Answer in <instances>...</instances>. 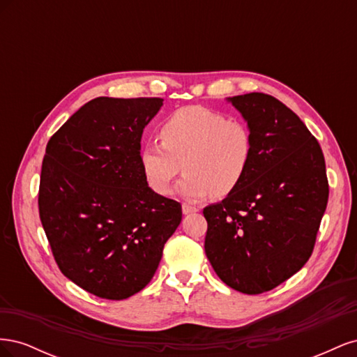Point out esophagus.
<instances>
[{"label":"esophagus","mask_w":357,"mask_h":357,"mask_svg":"<svg viewBox=\"0 0 357 357\" xmlns=\"http://www.w3.org/2000/svg\"><path fill=\"white\" fill-rule=\"evenodd\" d=\"M181 208H183V213H185V214H190V213L199 211V208L197 207V205H192V204H188V202L183 204Z\"/></svg>","instance_id":"obj_1"}]
</instances>
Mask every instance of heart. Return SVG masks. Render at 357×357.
<instances>
[{
  "instance_id": "heart-1",
  "label": "heart",
  "mask_w": 357,
  "mask_h": 357,
  "mask_svg": "<svg viewBox=\"0 0 357 357\" xmlns=\"http://www.w3.org/2000/svg\"><path fill=\"white\" fill-rule=\"evenodd\" d=\"M159 138L139 150L143 174L159 195H167L185 168L178 185L183 197L225 198L241 185L255 158L250 126L202 105L172 112L160 123Z\"/></svg>"
}]
</instances>
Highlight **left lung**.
Returning a JSON list of instances; mask_svg holds the SVG:
<instances>
[{"mask_svg":"<svg viewBox=\"0 0 357 357\" xmlns=\"http://www.w3.org/2000/svg\"><path fill=\"white\" fill-rule=\"evenodd\" d=\"M231 102L252 129L255 158L236 190L204 208V247L223 283L259 295L307 264L329 183L319 142L289 107L262 92Z\"/></svg>","mask_w":357,"mask_h":357,"instance_id":"obj_1","label":"left lung"}]
</instances>
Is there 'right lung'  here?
Wrapping results in <instances>:
<instances>
[{
  "instance_id": "right-lung-1",
  "label": "right lung",
  "mask_w": 357,
  "mask_h": 357,
  "mask_svg": "<svg viewBox=\"0 0 357 357\" xmlns=\"http://www.w3.org/2000/svg\"><path fill=\"white\" fill-rule=\"evenodd\" d=\"M162 101L95 98L50 137L43 158L38 211L52 255L102 299L144 289L181 222L180 202L150 189L139 165L144 126Z\"/></svg>"
}]
</instances>
